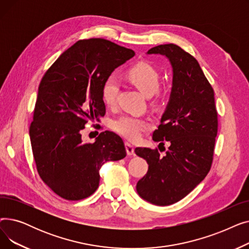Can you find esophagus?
I'll use <instances>...</instances> for the list:
<instances>
[{
	"mask_svg": "<svg viewBox=\"0 0 249 249\" xmlns=\"http://www.w3.org/2000/svg\"><path fill=\"white\" fill-rule=\"evenodd\" d=\"M125 147L126 152L128 155H133L134 154V146L130 142H125Z\"/></svg>",
	"mask_w": 249,
	"mask_h": 249,
	"instance_id": "34e87169",
	"label": "esophagus"
}]
</instances>
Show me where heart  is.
Returning a JSON list of instances; mask_svg holds the SVG:
<instances>
[{
  "instance_id": "obj_1",
  "label": "heart",
  "mask_w": 249,
  "mask_h": 249,
  "mask_svg": "<svg viewBox=\"0 0 249 249\" xmlns=\"http://www.w3.org/2000/svg\"><path fill=\"white\" fill-rule=\"evenodd\" d=\"M127 76L129 81L146 97L153 96L159 89L160 73L148 62L135 64L128 71ZM118 91L119 82L115 76H109L102 87V99L108 107L115 105ZM147 127L148 123L145 119L133 115H122L112 122V128L118 134L133 140L137 139Z\"/></svg>"
}]
</instances>
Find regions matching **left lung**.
I'll list each match as a JSON object with an SVG mask.
<instances>
[{"label":"left lung","mask_w":249,"mask_h":249,"mask_svg":"<svg viewBox=\"0 0 249 249\" xmlns=\"http://www.w3.org/2000/svg\"><path fill=\"white\" fill-rule=\"evenodd\" d=\"M147 54L164 55L173 68L171 97L152 135L160 145L162 141L171 145L163 156L158 148H135L148 163L136 190L145 201L168 206L185 198L210 171L218 115L213 88L194 56L173 43L152 47Z\"/></svg>","instance_id":"1"}]
</instances>
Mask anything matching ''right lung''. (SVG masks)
I'll return each instance as SVG.
<instances>
[{
  "instance_id": "1",
  "label": "right lung",
  "mask_w": 249,
  "mask_h": 249,
  "mask_svg": "<svg viewBox=\"0 0 249 249\" xmlns=\"http://www.w3.org/2000/svg\"><path fill=\"white\" fill-rule=\"evenodd\" d=\"M134 55L132 49L106 39H85L65 50L43 75L29 134L37 172L59 197H89L99 187L101 166L126 156L123 140L114 132L85 143L81 131L104 117L102 87Z\"/></svg>"
}]
</instances>
